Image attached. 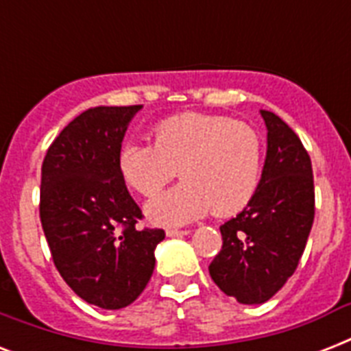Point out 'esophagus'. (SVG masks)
<instances>
[{"mask_svg":"<svg viewBox=\"0 0 351 351\" xmlns=\"http://www.w3.org/2000/svg\"><path fill=\"white\" fill-rule=\"evenodd\" d=\"M165 234L167 237H184V234H189V230H167Z\"/></svg>","mask_w":351,"mask_h":351,"instance_id":"34e87169","label":"esophagus"}]
</instances>
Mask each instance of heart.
<instances>
[{
	"label": "heart",
	"instance_id": "heart-1",
	"mask_svg": "<svg viewBox=\"0 0 351 351\" xmlns=\"http://www.w3.org/2000/svg\"><path fill=\"white\" fill-rule=\"evenodd\" d=\"M261 134L244 121L186 112L153 127L151 143L127 142L118 169L129 187L154 197L180 169L184 182L145 208L158 226H182L208 215L239 213L255 197L262 176Z\"/></svg>",
	"mask_w": 351,
	"mask_h": 351
}]
</instances>
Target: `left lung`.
<instances>
[{
	"mask_svg": "<svg viewBox=\"0 0 351 351\" xmlns=\"http://www.w3.org/2000/svg\"><path fill=\"white\" fill-rule=\"evenodd\" d=\"M262 178L251 202L220 226L222 250L209 275L240 304H262L295 273L315 217V187L308 151L271 111Z\"/></svg>",
	"mask_w": 351,
	"mask_h": 351,
	"instance_id": "1",
	"label": "left lung"
}]
</instances>
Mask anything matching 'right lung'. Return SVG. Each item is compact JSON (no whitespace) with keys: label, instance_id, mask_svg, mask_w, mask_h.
<instances>
[{"label":"right lung","instance_id":"right-lung-1","mask_svg":"<svg viewBox=\"0 0 351 351\" xmlns=\"http://www.w3.org/2000/svg\"><path fill=\"white\" fill-rule=\"evenodd\" d=\"M142 106L93 107L47 149L40 219L54 266L74 293L104 310L138 299L164 230H136L142 209L118 169L127 125Z\"/></svg>","mask_w":351,"mask_h":351}]
</instances>
